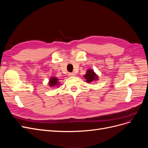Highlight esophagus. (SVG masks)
<instances>
[{
    "instance_id": "esophagus-1",
    "label": "esophagus",
    "mask_w": 148,
    "mask_h": 148,
    "mask_svg": "<svg viewBox=\"0 0 148 148\" xmlns=\"http://www.w3.org/2000/svg\"><path fill=\"white\" fill-rule=\"evenodd\" d=\"M75 73H69V75L70 76V77H73V76H75Z\"/></svg>"
}]
</instances>
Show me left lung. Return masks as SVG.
Returning a JSON list of instances; mask_svg holds the SVG:
<instances>
[{
  "label": "left lung",
  "instance_id": "1",
  "mask_svg": "<svg viewBox=\"0 0 148 148\" xmlns=\"http://www.w3.org/2000/svg\"><path fill=\"white\" fill-rule=\"evenodd\" d=\"M84 77L86 78V82L88 83H91V82H93L94 80L97 79V76L94 72L92 70H88L86 71V73L84 75Z\"/></svg>",
  "mask_w": 148,
  "mask_h": 148
}]
</instances>
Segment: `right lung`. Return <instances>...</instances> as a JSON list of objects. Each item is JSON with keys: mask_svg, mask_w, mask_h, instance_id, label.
<instances>
[{"mask_svg": "<svg viewBox=\"0 0 148 148\" xmlns=\"http://www.w3.org/2000/svg\"><path fill=\"white\" fill-rule=\"evenodd\" d=\"M49 84V86L51 87L57 86V85L59 84H58V79L55 77H52V78H51Z\"/></svg>", "mask_w": 148, "mask_h": 148, "instance_id": "obj_1", "label": "right lung"}]
</instances>
